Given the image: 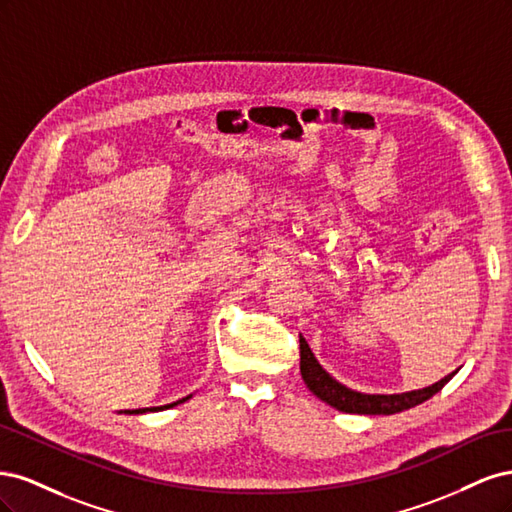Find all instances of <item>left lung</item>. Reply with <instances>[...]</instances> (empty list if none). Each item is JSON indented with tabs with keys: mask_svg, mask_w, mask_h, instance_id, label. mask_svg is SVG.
<instances>
[{
	"mask_svg": "<svg viewBox=\"0 0 512 512\" xmlns=\"http://www.w3.org/2000/svg\"><path fill=\"white\" fill-rule=\"evenodd\" d=\"M299 344H301V376H303V382L307 384V389L312 391L318 399H322L324 404H329L331 408L339 412H348V414H397V412L410 410L436 395L442 386L455 376L453 371V374L444 376L440 382L425 386V389H418V391L395 393V395H367V393L348 389V386H344L342 382H337L327 369H322V365L318 363L312 348L307 346L303 335H299Z\"/></svg>",
	"mask_w": 512,
	"mask_h": 512,
	"instance_id": "obj_1",
	"label": "left lung"
}]
</instances>
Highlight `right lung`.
<instances>
[{"label": "right lung", "instance_id": "add662e5", "mask_svg": "<svg viewBox=\"0 0 512 512\" xmlns=\"http://www.w3.org/2000/svg\"><path fill=\"white\" fill-rule=\"evenodd\" d=\"M192 395H188V397H183V399H179V401H175V404H166V406H158V408H138V410H123L126 414H145V412H158V410H164V408H173V406H177V404H183V401H188Z\"/></svg>", "mask_w": 512, "mask_h": 512}]
</instances>
